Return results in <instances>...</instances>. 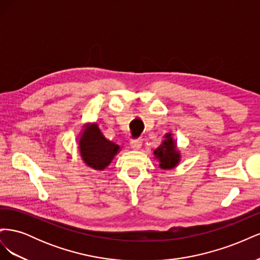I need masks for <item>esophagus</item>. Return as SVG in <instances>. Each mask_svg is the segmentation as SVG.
<instances>
[{
  "mask_svg": "<svg viewBox=\"0 0 260 260\" xmlns=\"http://www.w3.org/2000/svg\"><path fill=\"white\" fill-rule=\"evenodd\" d=\"M142 143H143V140L142 139L133 140V141H131V147L133 149H140L141 147H142Z\"/></svg>",
  "mask_w": 260,
  "mask_h": 260,
  "instance_id": "esophagus-1",
  "label": "esophagus"
}]
</instances>
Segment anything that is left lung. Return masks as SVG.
Here are the masks:
<instances>
[{
    "label": "left lung",
    "mask_w": 260,
    "mask_h": 260,
    "mask_svg": "<svg viewBox=\"0 0 260 260\" xmlns=\"http://www.w3.org/2000/svg\"><path fill=\"white\" fill-rule=\"evenodd\" d=\"M153 154L154 158L159 164V168L162 170L175 169L181 161V152L171 132L165 133L160 145L154 149Z\"/></svg>",
    "instance_id": "obj_1"
}]
</instances>
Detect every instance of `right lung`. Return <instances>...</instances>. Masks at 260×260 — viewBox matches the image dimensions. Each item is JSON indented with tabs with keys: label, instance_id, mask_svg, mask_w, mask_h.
<instances>
[{
	"label": "right lung",
	"instance_id": "add662e5",
	"mask_svg": "<svg viewBox=\"0 0 260 260\" xmlns=\"http://www.w3.org/2000/svg\"><path fill=\"white\" fill-rule=\"evenodd\" d=\"M77 141L80 158L85 166L96 171L106 169L121 151L119 145L105 138L98 122H85Z\"/></svg>",
	"mask_w": 260,
	"mask_h": 260
}]
</instances>
